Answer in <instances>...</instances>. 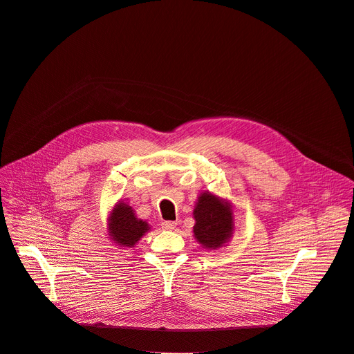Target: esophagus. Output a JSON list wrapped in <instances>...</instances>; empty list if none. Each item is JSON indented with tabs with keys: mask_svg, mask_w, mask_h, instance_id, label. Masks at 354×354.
I'll list each match as a JSON object with an SVG mask.
<instances>
[{
	"mask_svg": "<svg viewBox=\"0 0 354 354\" xmlns=\"http://www.w3.org/2000/svg\"><path fill=\"white\" fill-rule=\"evenodd\" d=\"M176 221H171V220H168V221H164L162 223V229L164 230H174L175 227H176Z\"/></svg>",
	"mask_w": 354,
	"mask_h": 354,
	"instance_id": "esophagus-1",
	"label": "esophagus"
}]
</instances>
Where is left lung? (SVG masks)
<instances>
[{"label": "left lung", "mask_w": 354, "mask_h": 354, "mask_svg": "<svg viewBox=\"0 0 354 354\" xmlns=\"http://www.w3.org/2000/svg\"><path fill=\"white\" fill-rule=\"evenodd\" d=\"M194 236L206 250H216L226 244L234 230L232 205L210 192H203L194 209Z\"/></svg>", "instance_id": "left-lung-1"}]
</instances>
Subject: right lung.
<instances>
[{"label":"right lung","mask_w":354,"mask_h":354,"mask_svg":"<svg viewBox=\"0 0 354 354\" xmlns=\"http://www.w3.org/2000/svg\"><path fill=\"white\" fill-rule=\"evenodd\" d=\"M109 236L120 247H134L149 232L148 223L138 218L130 205L118 202L109 217Z\"/></svg>","instance_id":"obj_1"}]
</instances>
